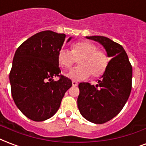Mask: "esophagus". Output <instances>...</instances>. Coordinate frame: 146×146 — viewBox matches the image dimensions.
Here are the masks:
<instances>
[{
  "mask_svg": "<svg viewBox=\"0 0 146 146\" xmlns=\"http://www.w3.org/2000/svg\"><path fill=\"white\" fill-rule=\"evenodd\" d=\"M72 85L74 86V87H76V86L78 85V83H77L76 81H75V80H72Z\"/></svg>",
  "mask_w": 146,
  "mask_h": 146,
  "instance_id": "obj_1",
  "label": "esophagus"
}]
</instances>
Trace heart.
I'll return each mask as SVG.
<instances>
[{
	"instance_id": "1",
	"label": "heart",
	"mask_w": 146,
	"mask_h": 146,
	"mask_svg": "<svg viewBox=\"0 0 146 146\" xmlns=\"http://www.w3.org/2000/svg\"><path fill=\"white\" fill-rule=\"evenodd\" d=\"M78 60L79 66L66 73V76L73 80H83L102 76L108 66L109 59L105 52L98 49L97 46L89 41H81L73 44L71 51L62 48L58 53L59 65L69 69Z\"/></svg>"
}]
</instances>
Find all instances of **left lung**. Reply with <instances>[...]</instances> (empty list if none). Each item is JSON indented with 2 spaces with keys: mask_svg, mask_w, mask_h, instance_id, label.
Segmentation results:
<instances>
[{
  "mask_svg": "<svg viewBox=\"0 0 146 146\" xmlns=\"http://www.w3.org/2000/svg\"><path fill=\"white\" fill-rule=\"evenodd\" d=\"M103 46L112 58L96 86L79 84L77 106L83 117L94 124H103L114 117L127 102L132 79V67L122 46L104 36H86Z\"/></svg>",
  "mask_w": 146,
  "mask_h": 146,
  "instance_id": "8db88e82",
  "label": "left lung"
}]
</instances>
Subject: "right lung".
Returning a JSON list of instances; mask_svg holds the SVG:
<instances>
[{
	"label": "right lung",
	"instance_id": "add662e5",
	"mask_svg": "<svg viewBox=\"0 0 146 146\" xmlns=\"http://www.w3.org/2000/svg\"><path fill=\"white\" fill-rule=\"evenodd\" d=\"M65 38V34L43 31L24 42L15 53L9 75L11 94L18 108L32 121L52 117L72 87L71 80L66 76L57 81L52 79L61 73L58 53Z\"/></svg>",
	"mask_w": 146,
	"mask_h": 146
}]
</instances>
